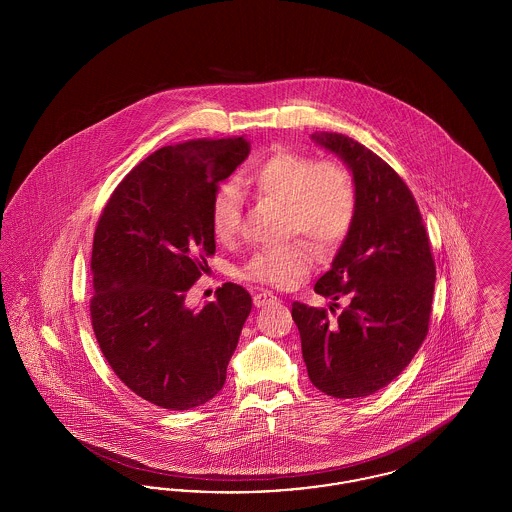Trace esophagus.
I'll use <instances>...</instances> for the list:
<instances>
[{
    "mask_svg": "<svg viewBox=\"0 0 512 512\" xmlns=\"http://www.w3.org/2000/svg\"><path fill=\"white\" fill-rule=\"evenodd\" d=\"M276 301H278V297H276V295H272V293L261 292L253 295V303H255V307H267V305H270V303H276Z\"/></svg>",
    "mask_w": 512,
    "mask_h": 512,
    "instance_id": "esophagus-1",
    "label": "esophagus"
}]
</instances>
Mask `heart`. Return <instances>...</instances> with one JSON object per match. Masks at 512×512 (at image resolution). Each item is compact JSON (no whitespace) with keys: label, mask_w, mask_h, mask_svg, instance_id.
<instances>
[{"label":"heart","mask_w":512,"mask_h":512,"mask_svg":"<svg viewBox=\"0 0 512 512\" xmlns=\"http://www.w3.org/2000/svg\"><path fill=\"white\" fill-rule=\"evenodd\" d=\"M245 184L261 197L286 207L290 234L309 238L320 249H332L347 238L357 217V186L338 161H315L293 151H274L253 167ZM242 197L236 186L224 184L211 199V228L219 242L238 236ZM315 263V251L305 242L255 251L242 276L270 286H288Z\"/></svg>","instance_id":"1"}]
</instances>
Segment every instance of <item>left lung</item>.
Returning a JSON list of instances; mask_svg holds the SVG:
<instances>
[{"instance_id":"left-lung-1","label":"left lung","mask_w":512,"mask_h":512,"mask_svg":"<svg viewBox=\"0 0 512 512\" xmlns=\"http://www.w3.org/2000/svg\"><path fill=\"white\" fill-rule=\"evenodd\" d=\"M336 153L357 186V217L315 292L326 309L293 303L292 318L313 386L338 399L386 388L411 363L428 334L436 265L411 190L368 147L338 132L313 134Z\"/></svg>"}]
</instances>
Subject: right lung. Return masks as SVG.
I'll list each match as a JSON object with an SVG mask.
<instances>
[{
	"mask_svg": "<svg viewBox=\"0 0 512 512\" xmlns=\"http://www.w3.org/2000/svg\"><path fill=\"white\" fill-rule=\"evenodd\" d=\"M249 155L244 136L157 149L122 178L94 234L90 301L99 347L124 386L188 411L213 399L251 313L226 282L203 309L186 293L215 253L211 199Z\"/></svg>",
	"mask_w": 512,
	"mask_h": 512,
	"instance_id": "right-lung-1",
	"label": "right lung"
}]
</instances>
